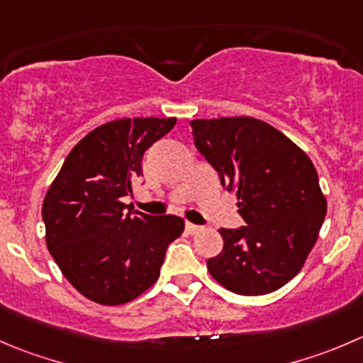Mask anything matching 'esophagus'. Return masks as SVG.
Here are the masks:
<instances>
[{
  "mask_svg": "<svg viewBox=\"0 0 363 363\" xmlns=\"http://www.w3.org/2000/svg\"><path fill=\"white\" fill-rule=\"evenodd\" d=\"M202 230V227H200V225H195V223H186V232H188V234H196V232H200Z\"/></svg>",
  "mask_w": 363,
  "mask_h": 363,
  "instance_id": "esophagus-1",
  "label": "esophagus"
}]
</instances>
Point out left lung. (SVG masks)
<instances>
[{"label":"left lung","mask_w":363,"mask_h":363,"mask_svg":"<svg viewBox=\"0 0 363 363\" xmlns=\"http://www.w3.org/2000/svg\"><path fill=\"white\" fill-rule=\"evenodd\" d=\"M195 147L228 191L245 227L221 228L223 250L207 269L225 289L260 296L300 273L318 241L326 199L311 157L273 125L252 117L191 121Z\"/></svg>","instance_id":"1"}]
</instances>
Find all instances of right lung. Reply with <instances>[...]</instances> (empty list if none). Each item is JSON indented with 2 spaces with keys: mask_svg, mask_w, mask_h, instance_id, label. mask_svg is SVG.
I'll return each instance as SVG.
<instances>
[{
  "mask_svg": "<svg viewBox=\"0 0 363 363\" xmlns=\"http://www.w3.org/2000/svg\"><path fill=\"white\" fill-rule=\"evenodd\" d=\"M174 125L175 118L154 117L99 125L70 150L45 193V245L88 300L122 305L145 293L184 230L182 218L149 216L122 202L143 175L145 150Z\"/></svg>",
  "mask_w": 363,
  "mask_h": 363,
  "instance_id": "obj_1",
  "label": "right lung"
}]
</instances>
